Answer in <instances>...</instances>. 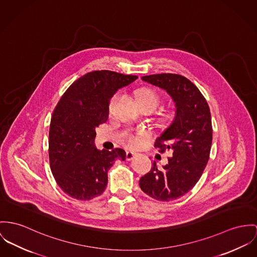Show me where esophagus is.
<instances>
[{"label": "esophagus", "instance_id": "34e87169", "mask_svg": "<svg viewBox=\"0 0 257 257\" xmlns=\"http://www.w3.org/2000/svg\"><path fill=\"white\" fill-rule=\"evenodd\" d=\"M135 157H136V154H135V153H133V152H126V160L130 161V160H132Z\"/></svg>", "mask_w": 257, "mask_h": 257}]
</instances>
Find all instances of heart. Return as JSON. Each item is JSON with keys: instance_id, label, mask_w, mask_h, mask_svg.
<instances>
[{"instance_id": "1", "label": "heart", "mask_w": 257, "mask_h": 257, "mask_svg": "<svg viewBox=\"0 0 257 257\" xmlns=\"http://www.w3.org/2000/svg\"><path fill=\"white\" fill-rule=\"evenodd\" d=\"M136 99L140 105H149L155 109L159 103L160 97L158 92L152 88H142L136 93ZM138 136H144V133H139ZM139 137H130L128 140L129 145L136 146L139 143Z\"/></svg>"}]
</instances>
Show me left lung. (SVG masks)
<instances>
[{
  "label": "left lung",
  "instance_id": "obj_1",
  "mask_svg": "<svg viewBox=\"0 0 257 257\" xmlns=\"http://www.w3.org/2000/svg\"><path fill=\"white\" fill-rule=\"evenodd\" d=\"M142 79L165 90L175 101L176 113L155 147L160 153L172 151L168 163L158 169L154 162L140 179V188L151 198L170 201L186 195L201 177L212 143V124L208 103L198 87L179 74L161 73Z\"/></svg>",
  "mask_w": 257,
  "mask_h": 257
}]
</instances>
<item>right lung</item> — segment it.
Wrapping results in <instances>:
<instances>
[{"mask_svg":"<svg viewBox=\"0 0 257 257\" xmlns=\"http://www.w3.org/2000/svg\"><path fill=\"white\" fill-rule=\"evenodd\" d=\"M137 78L95 70L73 82L61 96L51 118L49 158L56 182L69 197H99L107 185L109 168L116 159L125 160L122 149L95 148V130L108 118L109 100L115 92Z\"/></svg>","mask_w":257,"mask_h":257,"instance_id":"right-lung-1","label":"right lung"}]
</instances>
